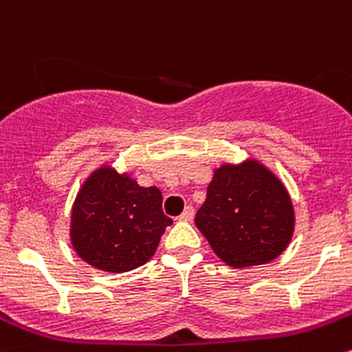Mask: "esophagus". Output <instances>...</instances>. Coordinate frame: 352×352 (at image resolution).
Segmentation results:
<instances>
[{
  "label": "esophagus",
  "instance_id": "esophagus-1",
  "mask_svg": "<svg viewBox=\"0 0 352 352\" xmlns=\"http://www.w3.org/2000/svg\"><path fill=\"white\" fill-rule=\"evenodd\" d=\"M193 215H195V208L191 207H186L184 208V212L183 214L179 215V221H184V222H190V221H193Z\"/></svg>",
  "mask_w": 352,
  "mask_h": 352
}]
</instances>
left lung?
Wrapping results in <instances>:
<instances>
[{"instance_id":"1","label":"left lung","mask_w":352,"mask_h":352,"mask_svg":"<svg viewBox=\"0 0 352 352\" xmlns=\"http://www.w3.org/2000/svg\"><path fill=\"white\" fill-rule=\"evenodd\" d=\"M195 224L234 269L276 260L291 243L294 208L283 181L255 159L214 171Z\"/></svg>"}]
</instances>
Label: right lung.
Wrapping results in <instances>:
<instances>
[{
    "instance_id": "add662e5",
    "label": "right lung",
    "mask_w": 352,
    "mask_h": 352,
    "mask_svg": "<svg viewBox=\"0 0 352 352\" xmlns=\"http://www.w3.org/2000/svg\"><path fill=\"white\" fill-rule=\"evenodd\" d=\"M171 224L159 188H144L126 173L102 166L76 195L69 238L83 262L121 274L147 263Z\"/></svg>"
}]
</instances>
